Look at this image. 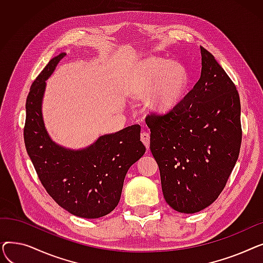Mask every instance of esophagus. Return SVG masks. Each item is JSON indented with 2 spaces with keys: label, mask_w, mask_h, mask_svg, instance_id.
<instances>
[{
  "label": "esophagus",
  "mask_w": 263,
  "mask_h": 263,
  "mask_svg": "<svg viewBox=\"0 0 263 263\" xmlns=\"http://www.w3.org/2000/svg\"><path fill=\"white\" fill-rule=\"evenodd\" d=\"M141 141L146 146V148L149 149V147H150V134L148 132H146V131L142 132V134H141Z\"/></svg>",
  "instance_id": "1"
}]
</instances>
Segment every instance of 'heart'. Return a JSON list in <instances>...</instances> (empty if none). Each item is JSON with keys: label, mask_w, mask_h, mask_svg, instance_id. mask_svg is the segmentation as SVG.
I'll return each mask as SVG.
<instances>
[{"label": "heart", "mask_w": 263, "mask_h": 263, "mask_svg": "<svg viewBox=\"0 0 263 263\" xmlns=\"http://www.w3.org/2000/svg\"><path fill=\"white\" fill-rule=\"evenodd\" d=\"M187 83V73L181 65L168 64L166 61L157 59L143 67L132 92L137 97H143L155 89L150 106L158 112H166L182 99Z\"/></svg>", "instance_id": "b5f03b06"}]
</instances>
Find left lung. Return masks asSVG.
I'll use <instances>...</instances> for the list:
<instances>
[{
    "label": "left lung",
    "instance_id": "left-lung-1",
    "mask_svg": "<svg viewBox=\"0 0 263 263\" xmlns=\"http://www.w3.org/2000/svg\"><path fill=\"white\" fill-rule=\"evenodd\" d=\"M200 52L201 74L194 87L166 113L146 117L164 198L187 214L219 196L242 142L237 87L209 51L200 47Z\"/></svg>",
    "mask_w": 263,
    "mask_h": 263
}]
</instances>
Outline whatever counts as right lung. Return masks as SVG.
<instances>
[{
	"label": "right lung",
	"instance_id": "right-lung-1",
	"mask_svg": "<svg viewBox=\"0 0 263 263\" xmlns=\"http://www.w3.org/2000/svg\"><path fill=\"white\" fill-rule=\"evenodd\" d=\"M53 58L33 82L25 108L24 143L39 180L62 208L76 216L98 218L119 202L128 170L143 157L140 124L100 136L90 146L72 150L54 143L41 113L46 80L65 57Z\"/></svg>",
	"mask_w": 263,
	"mask_h": 263
}]
</instances>
